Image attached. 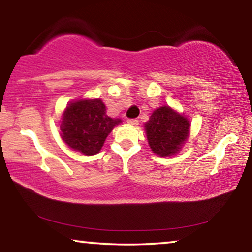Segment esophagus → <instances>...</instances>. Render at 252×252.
<instances>
[{
  "label": "esophagus",
  "mask_w": 252,
  "mask_h": 252,
  "mask_svg": "<svg viewBox=\"0 0 252 252\" xmlns=\"http://www.w3.org/2000/svg\"><path fill=\"white\" fill-rule=\"evenodd\" d=\"M127 123H129V125H131V126H138V123H139V121H138L137 119H129L127 120Z\"/></svg>",
  "instance_id": "obj_1"
}]
</instances>
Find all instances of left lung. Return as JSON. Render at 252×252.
I'll return each mask as SVG.
<instances>
[{
  "label": "left lung",
  "instance_id": "obj_1",
  "mask_svg": "<svg viewBox=\"0 0 252 252\" xmlns=\"http://www.w3.org/2000/svg\"><path fill=\"white\" fill-rule=\"evenodd\" d=\"M144 127L152 152L166 158L179 153L186 144L189 137L190 121L186 115L170 106H162L154 109Z\"/></svg>",
  "mask_w": 252,
  "mask_h": 252
}]
</instances>
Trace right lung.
Returning a JSON list of instances; mask_svg holds the SVG:
<instances>
[{"label": "right lung", "instance_id": "1", "mask_svg": "<svg viewBox=\"0 0 252 252\" xmlns=\"http://www.w3.org/2000/svg\"><path fill=\"white\" fill-rule=\"evenodd\" d=\"M122 122L106 114L101 99H79L70 101L63 112L60 137L67 146L84 155L100 152L106 138Z\"/></svg>", "mask_w": 252, "mask_h": 252}]
</instances>
